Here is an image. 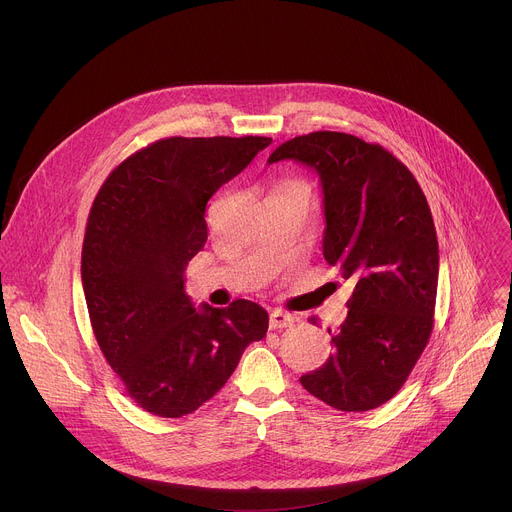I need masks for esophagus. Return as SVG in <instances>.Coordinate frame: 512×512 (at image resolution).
Here are the masks:
<instances>
[{"label":"esophagus","instance_id":"34e87169","mask_svg":"<svg viewBox=\"0 0 512 512\" xmlns=\"http://www.w3.org/2000/svg\"><path fill=\"white\" fill-rule=\"evenodd\" d=\"M296 322H298L296 316H291V314H287V312H283V310H273V312L269 314V328H271V330L291 328Z\"/></svg>","mask_w":512,"mask_h":512}]
</instances>
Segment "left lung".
Here are the masks:
<instances>
[{"label":"left lung","instance_id":"obj_1","mask_svg":"<svg viewBox=\"0 0 512 512\" xmlns=\"http://www.w3.org/2000/svg\"><path fill=\"white\" fill-rule=\"evenodd\" d=\"M281 160L318 172L324 259L354 279L330 358L300 383L334 409H375L403 387L433 328L440 253L429 204L393 154L350 133L294 137L267 162Z\"/></svg>","mask_w":512,"mask_h":512}]
</instances>
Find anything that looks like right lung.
Returning <instances> with one entry per match:
<instances>
[{"mask_svg": "<svg viewBox=\"0 0 512 512\" xmlns=\"http://www.w3.org/2000/svg\"><path fill=\"white\" fill-rule=\"evenodd\" d=\"M271 137H168L121 162L101 186L83 243L91 326L127 395L158 417L196 411L261 340L267 312L249 300L194 308L188 261L206 243V202Z\"/></svg>", "mask_w": 512, "mask_h": 512, "instance_id": "1", "label": "right lung"}]
</instances>
